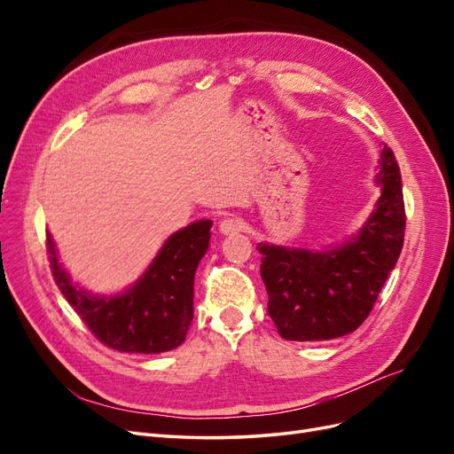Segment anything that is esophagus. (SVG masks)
Returning a JSON list of instances; mask_svg holds the SVG:
<instances>
[{
	"label": "esophagus",
	"instance_id": "34e87169",
	"mask_svg": "<svg viewBox=\"0 0 454 454\" xmlns=\"http://www.w3.org/2000/svg\"><path fill=\"white\" fill-rule=\"evenodd\" d=\"M242 229H244V222L237 215H227L219 222V231H222L223 235H232V232H239Z\"/></svg>",
	"mask_w": 454,
	"mask_h": 454
}]
</instances>
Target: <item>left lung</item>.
Returning <instances> with one entry per match:
<instances>
[{
	"label": "left lung",
	"mask_w": 454,
	"mask_h": 454,
	"mask_svg": "<svg viewBox=\"0 0 454 454\" xmlns=\"http://www.w3.org/2000/svg\"><path fill=\"white\" fill-rule=\"evenodd\" d=\"M377 210L364 229L335 250L257 244L267 312L282 339L329 340L358 329L403 248L405 204L394 151L384 145Z\"/></svg>",
	"instance_id": "obj_1"
}]
</instances>
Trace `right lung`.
<instances>
[{"label":"right lung","instance_id":"1","mask_svg":"<svg viewBox=\"0 0 454 454\" xmlns=\"http://www.w3.org/2000/svg\"><path fill=\"white\" fill-rule=\"evenodd\" d=\"M210 227V219H202L174 232L138 284L115 297H94L72 284L47 232L52 278L106 347L130 354L167 352L182 345L193 320V282L199 261L208 250Z\"/></svg>","mask_w":454,"mask_h":454}]
</instances>
